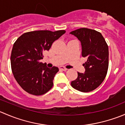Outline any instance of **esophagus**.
Returning a JSON list of instances; mask_svg holds the SVG:
<instances>
[{"label":"esophagus","instance_id":"esophagus-1","mask_svg":"<svg viewBox=\"0 0 125 125\" xmlns=\"http://www.w3.org/2000/svg\"><path fill=\"white\" fill-rule=\"evenodd\" d=\"M59 70H62V71H65L67 70V68H66L63 67V66H60V67H59Z\"/></svg>","mask_w":125,"mask_h":125}]
</instances>
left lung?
<instances>
[{
    "label": "left lung",
    "mask_w": 125,
    "mask_h": 125,
    "mask_svg": "<svg viewBox=\"0 0 125 125\" xmlns=\"http://www.w3.org/2000/svg\"><path fill=\"white\" fill-rule=\"evenodd\" d=\"M70 34L81 42L82 55L86 59L83 64L85 73L77 72V78L71 85L80 92L92 91L100 86L106 76L109 66L108 44L102 34L94 30L82 28Z\"/></svg>",
    "instance_id": "left-lung-1"
}]
</instances>
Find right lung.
<instances>
[{
	"label": "right lung",
	"instance_id": "obj_1",
	"mask_svg": "<svg viewBox=\"0 0 125 125\" xmlns=\"http://www.w3.org/2000/svg\"><path fill=\"white\" fill-rule=\"evenodd\" d=\"M65 30H40L25 32L16 40L11 54L12 74L19 85L28 93L41 95L53 86V79L59 68L46 67L40 62L43 53L65 34Z\"/></svg>",
	"mask_w": 125,
	"mask_h": 125
}]
</instances>
